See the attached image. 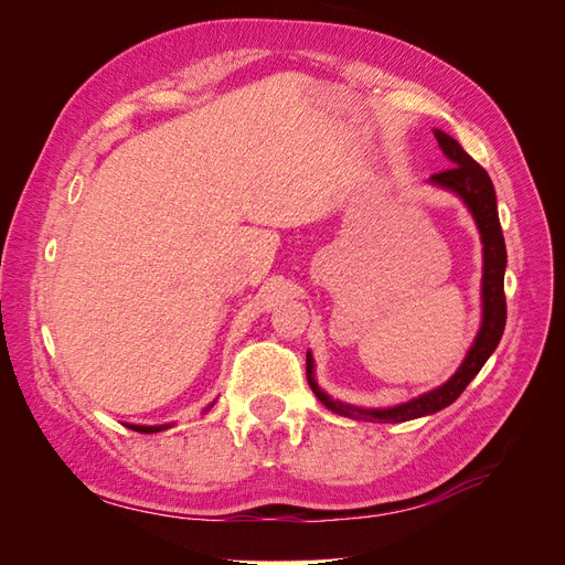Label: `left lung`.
I'll return each mask as SVG.
<instances>
[{
	"mask_svg": "<svg viewBox=\"0 0 565 565\" xmlns=\"http://www.w3.org/2000/svg\"><path fill=\"white\" fill-rule=\"evenodd\" d=\"M436 141L440 150L446 152V158L450 160V167L443 169V172L434 174L429 181L448 188L461 202L467 204L478 233H481V243H483V280H481V299H483V320H481V330H478L473 344L465 358V363L459 365V370L452 374V377L434 388L426 391L422 396L393 405V407H358V405H347L332 401L328 393L320 391L316 382V372H313V355L306 353V377H309V386L313 388L316 398L332 409V413L341 417H351V419H363V422H384V424H398V422H409L424 415H434L438 409L448 407L455 403L461 391L469 386V382L476 377L481 367L486 365L492 351L498 349L504 324H507V299H504V268H507V247H504V235L500 226V216H498V198H494V185L488 177L486 169L478 164L469 152L461 148L452 136L446 131L436 129Z\"/></svg>",
	"mask_w": 565,
	"mask_h": 565,
	"instance_id": "left-lung-1",
	"label": "left lung"
}]
</instances>
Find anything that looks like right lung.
Segmentation results:
<instances>
[{"label": "right lung", "mask_w": 565, "mask_h": 565, "mask_svg": "<svg viewBox=\"0 0 565 565\" xmlns=\"http://www.w3.org/2000/svg\"><path fill=\"white\" fill-rule=\"evenodd\" d=\"M214 405V403H212ZM210 405V407H212ZM207 407V409H210ZM129 429H134V431H139V434H156V431H164V429H169V424H160V426H136V424H127Z\"/></svg>", "instance_id": "1"}]
</instances>
